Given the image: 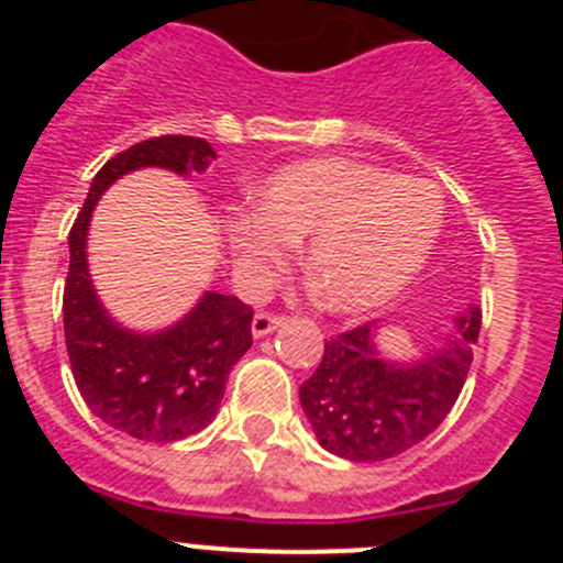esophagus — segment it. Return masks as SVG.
I'll return each mask as SVG.
<instances>
[{
    "label": "esophagus",
    "instance_id": "obj_1",
    "mask_svg": "<svg viewBox=\"0 0 563 563\" xmlns=\"http://www.w3.org/2000/svg\"><path fill=\"white\" fill-rule=\"evenodd\" d=\"M282 321H285V318L282 316H276V312H256V316H253V324H251V330H253V335L256 338H265V335H271L273 330H276L278 324H282Z\"/></svg>",
    "mask_w": 563,
    "mask_h": 563
}]
</instances>
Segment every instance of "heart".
I'll list each match as a JSON object with an SVG mask.
<instances>
[{
  "label": "heart",
  "instance_id": "obj_1",
  "mask_svg": "<svg viewBox=\"0 0 563 563\" xmlns=\"http://www.w3.org/2000/svg\"><path fill=\"white\" fill-rule=\"evenodd\" d=\"M442 231V194L420 177L352 157H312L258 188L253 213L228 225L251 271L265 273L307 239L301 265L327 310L357 312L409 285Z\"/></svg>",
  "mask_w": 563,
  "mask_h": 563
}]
</instances>
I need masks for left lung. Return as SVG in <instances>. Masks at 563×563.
<instances>
[{"label":"left lung","instance_id":"left-lung-1","mask_svg":"<svg viewBox=\"0 0 563 563\" xmlns=\"http://www.w3.org/2000/svg\"><path fill=\"white\" fill-rule=\"evenodd\" d=\"M479 327V310L465 312L449 346L411 366L377 355L372 321L330 338L318 369L298 389L318 442L352 462H383L415 449L454 409Z\"/></svg>","mask_w":563,"mask_h":563}]
</instances>
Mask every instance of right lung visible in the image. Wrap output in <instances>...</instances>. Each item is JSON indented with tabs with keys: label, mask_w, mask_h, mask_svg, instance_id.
<instances>
[{
	"label": "right lung",
	"mask_w": 563,
	"mask_h": 563,
	"mask_svg": "<svg viewBox=\"0 0 563 563\" xmlns=\"http://www.w3.org/2000/svg\"><path fill=\"white\" fill-rule=\"evenodd\" d=\"M213 148L191 134H161L134 143L96 174L69 231L64 285V338L73 377L89 411L121 434L174 442L213 420L228 372L251 350L253 307L236 296L206 292L180 324L154 335L118 327L103 312L87 271V228L98 197L134 168L206 172Z\"/></svg>",
	"instance_id": "obj_1"
}]
</instances>
